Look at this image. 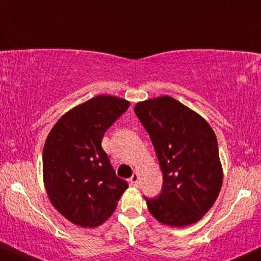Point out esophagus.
Instances as JSON below:
<instances>
[{
    "mask_svg": "<svg viewBox=\"0 0 261 261\" xmlns=\"http://www.w3.org/2000/svg\"><path fill=\"white\" fill-rule=\"evenodd\" d=\"M139 180H140V176H139V174H137V172H135L133 176L130 177V182L134 185V186H136V185L139 184Z\"/></svg>",
    "mask_w": 261,
    "mask_h": 261,
    "instance_id": "esophagus-1",
    "label": "esophagus"
}]
</instances>
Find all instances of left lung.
I'll list each match as a JSON object with an SVG mask.
<instances>
[{"label":"left lung","mask_w":261,"mask_h":261,"mask_svg":"<svg viewBox=\"0 0 261 261\" xmlns=\"http://www.w3.org/2000/svg\"><path fill=\"white\" fill-rule=\"evenodd\" d=\"M134 112L149 135L163 172L161 193L144 197L149 213L162 224L177 227L200 220L222 185L214 131L170 96L137 103Z\"/></svg>","instance_id":"8db88e82"}]
</instances>
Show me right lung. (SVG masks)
<instances>
[{"mask_svg": "<svg viewBox=\"0 0 261 261\" xmlns=\"http://www.w3.org/2000/svg\"><path fill=\"white\" fill-rule=\"evenodd\" d=\"M128 106L125 99L99 95L63 115L47 137L42 153L47 194L73 224H102L128 186L102 148L106 131Z\"/></svg>", "mask_w": 261, "mask_h": 261, "instance_id": "add662e5", "label": "right lung"}]
</instances>
